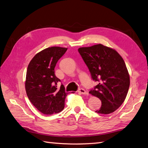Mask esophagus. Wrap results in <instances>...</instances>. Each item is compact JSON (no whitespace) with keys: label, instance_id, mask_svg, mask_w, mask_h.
Instances as JSON below:
<instances>
[{"label":"esophagus","instance_id":"esophagus-1","mask_svg":"<svg viewBox=\"0 0 148 148\" xmlns=\"http://www.w3.org/2000/svg\"><path fill=\"white\" fill-rule=\"evenodd\" d=\"M79 93H82V94H87V92L85 91V90L84 88H80L78 91Z\"/></svg>","mask_w":148,"mask_h":148}]
</instances>
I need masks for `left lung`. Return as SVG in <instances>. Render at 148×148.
I'll return each instance as SVG.
<instances>
[{
	"label": "left lung",
	"mask_w": 148,
	"mask_h": 148,
	"mask_svg": "<svg viewBox=\"0 0 148 148\" xmlns=\"http://www.w3.org/2000/svg\"><path fill=\"white\" fill-rule=\"evenodd\" d=\"M78 51L92 80L98 82L89 92L102 102L101 107L95 112L102 114L113 112L124 102L130 85L124 60L116 50L101 44L80 48Z\"/></svg>",
	"instance_id": "left-lung-1"
}]
</instances>
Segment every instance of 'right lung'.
<instances>
[{"label":"right lung","mask_w":148,"mask_h":148,"mask_svg":"<svg viewBox=\"0 0 148 148\" xmlns=\"http://www.w3.org/2000/svg\"><path fill=\"white\" fill-rule=\"evenodd\" d=\"M67 48L54 46L42 50L27 66L25 88L28 99L41 113L51 115L62 111L68 93L55 74L56 64Z\"/></svg>","instance_id":"1"}]
</instances>
